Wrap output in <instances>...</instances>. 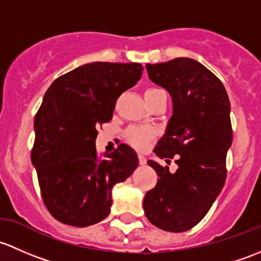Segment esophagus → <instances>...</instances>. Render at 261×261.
<instances>
[{
	"mask_svg": "<svg viewBox=\"0 0 261 261\" xmlns=\"http://www.w3.org/2000/svg\"><path fill=\"white\" fill-rule=\"evenodd\" d=\"M138 160H139V165L144 166L147 163V158L144 157L143 154H138Z\"/></svg>",
	"mask_w": 261,
	"mask_h": 261,
	"instance_id": "34e87169",
	"label": "esophagus"
}]
</instances>
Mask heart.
<instances>
[{"label": "heart", "instance_id": "heart-1", "mask_svg": "<svg viewBox=\"0 0 261 261\" xmlns=\"http://www.w3.org/2000/svg\"><path fill=\"white\" fill-rule=\"evenodd\" d=\"M154 90H161V89L152 88V89H148L147 91H154ZM125 136H127L128 142H129L130 144H133L136 148L143 149L148 146L149 141L153 138V136H154V130H153L150 127L134 125V127H130L129 129L127 130Z\"/></svg>", "mask_w": 261, "mask_h": 261}]
</instances>
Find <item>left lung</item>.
Wrapping results in <instances>:
<instances>
[{"mask_svg":"<svg viewBox=\"0 0 261 261\" xmlns=\"http://www.w3.org/2000/svg\"><path fill=\"white\" fill-rule=\"evenodd\" d=\"M149 79L172 98V117L154 153L170 172L149 160L158 174L143 208L150 224L171 232L192 229L207 214L226 179V154L232 143L230 100L219 77L190 58L147 64Z\"/></svg>","mask_w":261,"mask_h":261,"instance_id":"1","label":"left lung"}]
</instances>
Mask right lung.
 <instances>
[{
    "instance_id": "obj_1",
    "label": "right lung",
    "mask_w": 261,
    "mask_h": 261,
    "mask_svg": "<svg viewBox=\"0 0 261 261\" xmlns=\"http://www.w3.org/2000/svg\"><path fill=\"white\" fill-rule=\"evenodd\" d=\"M139 63H90L58 77L35 115L31 161L42 200L60 222L85 227L111 212L112 189L138 166L127 144L106 158L95 148L96 128L113 117L118 96L142 76Z\"/></svg>"
}]
</instances>
